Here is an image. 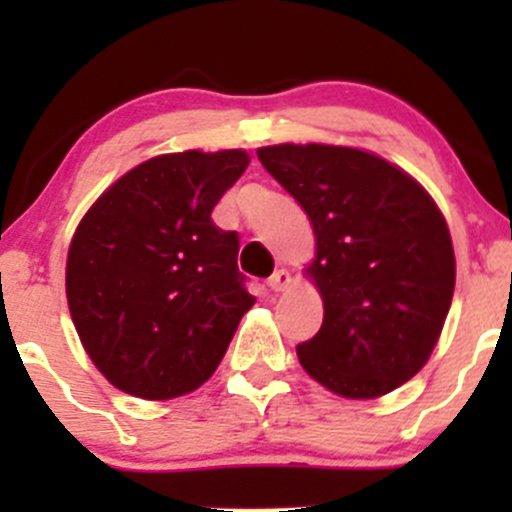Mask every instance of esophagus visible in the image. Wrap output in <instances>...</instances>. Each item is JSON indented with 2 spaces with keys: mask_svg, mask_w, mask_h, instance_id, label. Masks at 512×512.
<instances>
[{
  "mask_svg": "<svg viewBox=\"0 0 512 512\" xmlns=\"http://www.w3.org/2000/svg\"><path fill=\"white\" fill-rule=\"evenodd\" d=\"M289 282H292V277H289L287 270H275L272 272V277L267 280V287L272 289V292H285L289 287Z\"/></svg>",
  "mask_w": 512,
  "mask_h": 512,
  "instance_id": "34e87169",
  "label": "esophagus"
}]
</instances>
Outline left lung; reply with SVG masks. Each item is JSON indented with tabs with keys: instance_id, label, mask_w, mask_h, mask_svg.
Wrapping results in <instances>:
<instances>
[{
	"instance_id": "8db88e82",
	"label": "left lung",
	"mask_w": 512,
	"mask_h": 512,
	"mask_svg": "<svg viewBox=\"0 0 512 512\" xmlns=\"http://www.w3.org/2000/svg\"><path fill=\"white\" fill-rule=\"evenodd\" d=\"M257 158L317 235L307 272L324 322L297 344L299 364L347 399L406 384L436 347L456 285L441 210L409 173L359 148L282 143Z\"/></svg>"
}]
</instances>
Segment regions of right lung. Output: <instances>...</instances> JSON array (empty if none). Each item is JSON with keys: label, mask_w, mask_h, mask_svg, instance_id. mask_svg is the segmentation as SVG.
Here are the masks:
<instances>
[{"label": "right lung", "mask_w": 512, "mask_h": 512, "mask_svg": "<svg viewBox=\"0 0 512 512\" xmlns=\"http://www.w3.org/2000/svg\"><path fill=\"white\" fill-rule=\"evenodd\" d=\"M247 163L245 151L156 156L118 178L76 227L71 319L116 389L175 399L223 361L255 297L237 270L240 237L210 215Z\"/></svg>", "instance_id": "obj_1"}]
</instances>
